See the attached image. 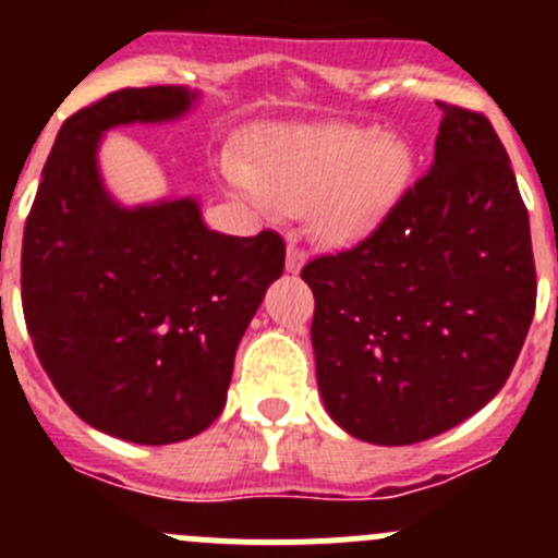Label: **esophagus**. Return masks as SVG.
<instances>
[{"mask_svg": "<svg viewBox=\"0 0 558 558\" xmlns=\"http://www.w3.org/2000/svg\"><path fill=\"white\" fill-rule=\"evenodd\" d=\"M305 258H307L305 247L296 243V240H291L289 251H286V269H289V272H300L302 264H305Z\"/></svg>", "mask_w": 558, "mask_h": 558, "instance_id": "1", "label": "esophagus"}]
</instances>
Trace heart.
<instances>
[{
    "instance_id": "1",
    "label": "heart",
    "mask_w": 558,
    "mask_h": 558,
    "mask_svg": "<svg viewBox=\"0 0 558 558\" xmlns=\"http://www.w3.org/2000/svg\"><path fill=\"white\" fill-rule=\"evenodd\" d=\"M410 154L380 129L351 123L278 126L253 145V167L229 165L234 189L264 213L313 210L329 240H351L404 185Z\"/></svg>"
}]
</instances>
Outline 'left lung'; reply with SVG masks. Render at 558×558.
<instances>
[{
  "label": "left lung",
  "instance_id": "left-lung-1",
  "mask_svg": "<svg viewBox=\"0 0 558 558\" xmlns=\"http://www.w3.org/2000/svg\"><path fill=\"white\" fill-rule=\"evenodd\" d=\"M437 107L432 170L367 238L302 267L320 397L375 446L429 440L492 402L537 302L508 150L483 112Z\"/></svg>",
  "mask_w": 558,
  "mask_h": 558
}]
</instances>
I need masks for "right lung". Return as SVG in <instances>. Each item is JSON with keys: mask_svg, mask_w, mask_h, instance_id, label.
Wrapping results in <instances>:
<instances>
[{"mask_svg": "<svg viewBox=\"0 0 558 558\" xmlns=\"http://www.w3.org/2000/svg\"><path fill=\"white\" fill-rule=\"evenodd\" d=\"M196 94L121 88L70 116L45 161L21 247V302L43 369L105 435L170 446L227 404L234 353L286 243L218 234L194 199L126 210L97 170L102 132L172 121Z\"/></svg>", "mask_w": 558, "mask_h": 558, "instance_id": "obj_1", "label": "right lung"}]
</instances>
